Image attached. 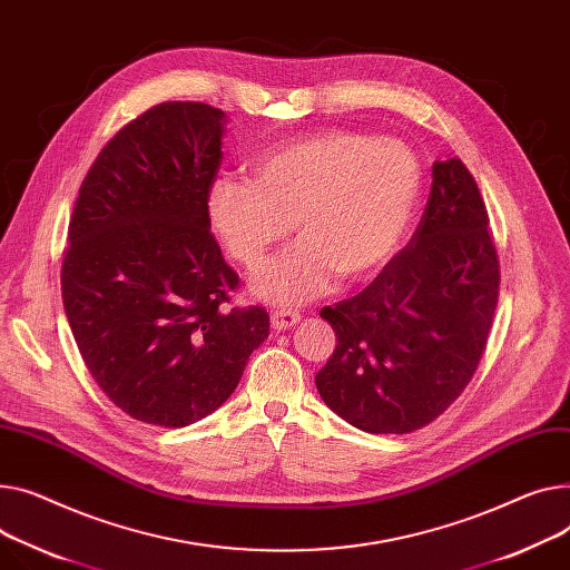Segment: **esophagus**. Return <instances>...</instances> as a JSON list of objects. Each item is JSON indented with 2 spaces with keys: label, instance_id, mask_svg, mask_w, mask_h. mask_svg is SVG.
Listing matches in <instances>:
<instances>
[{
  "label": "esophagus",
  "instance_id": "obj_1",
  "mask_svg": "<svg viewBox=\"0 0 570 570\" xmlns=\"http://www.w3.org/2000/svg\"><path fill=\"white\" fill-rule=\"evenodd\" d=\"M299 318H302V316H299V312H293V309H277V312H273V314H271L273 330H277V332L293 327Z\"/></svg>",
  "mask_w": 570,
  "mask_h": 570
}]
</instances>
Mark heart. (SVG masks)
<instances>
[{"label":"heart","instance_id":"1","mask_svg":"<svg viewBox=\"0 0 570 570\" xmlns=\"http://www.w3.org/2000/svg\"><path fill=\"white\" fill-rule=\"evenodd\" d=\"M252 176H222L208 213L226 249L254 271L282 245L293 222L297 243L252 279L256 297L297 305L323 295L336 275L364 282L401 247L422 195V167L390 137L318 130L275 144Z\"/></svg>","mask_w":570,"mask_h":570}]
</instances>
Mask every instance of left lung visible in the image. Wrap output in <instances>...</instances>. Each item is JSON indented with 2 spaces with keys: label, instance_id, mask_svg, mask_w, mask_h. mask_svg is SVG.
<instances>
[{
  "label": "left lung",
  "instance_id": "1",
  "mask_svg": "<svg viewBox=\"0 0 570 570\" xmlns=\"http://www.w3.org/2000/svg\"><path fill=\"white\" fill-rule=\"evenodd\" d=\"M500 297V256L470 169L449 158L410 243L362 293L323 307L336 348L321 399L366 433H412L456 401L479 366Z\"/></svg>",
  "mask_w": 570,
  "mask_h": 570
}]
</instances>
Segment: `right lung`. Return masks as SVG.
Instances as JSON below:
<instances>
[{
	"mask_svg": "<svg viewBox=\"0 0 570 570\" xmlns=\"http://www.w3.org/2000/svg\"><path fill=\"white\" fill-rule=\"evenodd\" d=\"M224 111L160 102L114 135L87 171L61 263L75 344L132 420L183 429L234 394L268 336L263 307H232L240 279L210 234Z\"/></svg>",
	"mask_w": 570,
	"mask_h": 570,
	"instance_id": "obj_1",
	"label": "right lung"
}]
</instances>
